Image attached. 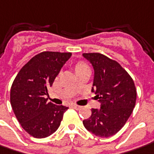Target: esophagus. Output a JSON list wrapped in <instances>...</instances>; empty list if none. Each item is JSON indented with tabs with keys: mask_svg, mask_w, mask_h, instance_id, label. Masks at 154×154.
Returning a JSON list of instances; mask_svg holds the SVG:
<instances>
[{
	"mask_svg": "<svg viewBox=\"0 0 154 154\" xmlns=\"http://www.w3.org/2000/svg\"><path fill=\"white\" fill-rule=\"evenodd\" d=\"M72 107L73 109H80V106H78L77 104H72Z\"/></svg>",
	"mask_w": 154,
	"mask_h": 154,
	"instance_id": "esophagus-1",
	"label": "esophagus"
}]
</instances>
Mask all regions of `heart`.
Returning <instances> with one entry per match:
<instances>
[{"label": "heart", "mask_w": 154, "mask_h": 154, "mask_svg": "<svg viewBox=\"0 0 154 154\" xmlns=\"http://www.w3.org/2000/svg\"><path fill=\"white\" fill-rule=\"evenodd\" d=\"M73 68H74V71H75L76 74H77V73L81 72L84 71V70H88V65L84 61L80 60V61H77L76 63L74 64Z\"/></svg>", "instance_id": "obj_1"}]
</instances>
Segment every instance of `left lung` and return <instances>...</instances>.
<instances>
[{"mask_svg": "<svg viewBox=\"0 0 154 154\" xmlns=\"http://www.w3.org/2000/svg\"><path fill=\"white\" fill-rule=\"evenodd\" d=\"M82 56L93 66L92 92L100 103V109H92L91 116L82 123L97 137H111L124 126L133 111L137 99L134 82L120 64L105 55L84 53Z\"/></svg>", "mask_w": 154, "mask_h": 154, "instance_id": "1", "label": "left lung"}]
</instances>
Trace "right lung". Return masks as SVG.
Returning a JSON list of instances; mask_svg holds the SVG:
<instances>
[{
  "label": "right lung",
  "mask_w": 154,
  "mask_h": 154,
  "mask_svg": "<svg viewBox=\"0 0 154 154\" xmlns=\"http://www.w3.org/2000/svg\"><path fill=\"white\" fill-rule=\"evenodd\" d=\"M72 53L45 51L17 73L11 88V108L22 127L36 138L53 134L68 107L48 102L45 95Z\"/></svg>",
  "instance_id": "right-lung-1"
}]
</instances>
